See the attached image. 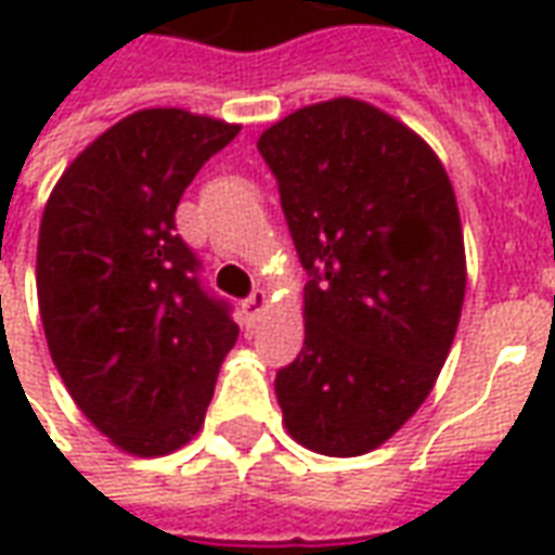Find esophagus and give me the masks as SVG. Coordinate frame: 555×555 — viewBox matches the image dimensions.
Listing matches in <instances>:
<instances>
[{"mask_svg": "<svg viewBox=\"0 0 555 555\" xmlns=\"http://www.w3.org/2000/svg\"><path fill=\"white\" fill-rule=\"evenodd\" d=\"M267 306H270V294H267V291H253V297H246V300H243V314H246V321L255 324Z\"/></svg>", "mask_w": 555, "mask_h": 555, "instance_id": "34e87169", "label": "esophagus"}]
</instances>
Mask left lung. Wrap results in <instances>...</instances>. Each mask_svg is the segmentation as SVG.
<instances>
[{"mask_svg": "<svg viewBox=\"0 0 555 555\" xmlns=\"http://www.w3.org/2000/svg\"><path fill=\"white\" fill-rule=\"evenodd\" d=\"M258 151L309 273L282 422L312 452L357 457L422 408L452 350L466 291L452 181L425 139L353 98L285 115Z\"/></svg>", "mask_w": 555, "mask_h": 555, "instance_id": "8db88e82", "label": "left lung"}]
</instances>
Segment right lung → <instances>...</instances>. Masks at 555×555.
<instances>
[{
    "label": "right lung",
    "instance_id": "1",
    "mask_svg": "<svg viewBox=\"0 0 555 555\" xmlns=\"http://www.w3.org/2000/svg\"><path fill=\"white\" fill-rule=\"evenodd\" d=\"M237 133L186 109H139L79 151L43 207L47 348L82 416L137 457L178 452L202 430L237 341L175 231L183 190Z\"/></svg>",
    "mask_w": 555,
    "mask_h": 555
}]
</instances>
